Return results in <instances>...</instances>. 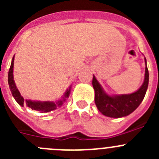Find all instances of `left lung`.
<instances>
[{"instance_id": "1", "label": "left lung", "mask_w": 159, "mask_h": 159, "mask_svg": "<svg viewBox=\"0 0 159 159\" xmlns=\"http://www.w3.org/2000/svg\"><path fill=\"white\" fill-rule=\"evenodd\" d=\"M145 59V75L142 86L130 94L109 95L105 92L93 75L92 86L95 91V102L98 110L105 116L121 118L129 116L139 106L147 92L149 84V72Z\"/></svg>"}]
</instances>
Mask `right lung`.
<instances>
[{
	"instance_id": "1",
	"label": "right lung",
	"mask_w": 159,
	"mask_h": 159,
	"mask_svg": "<svg viewBox=\"0 0 159 159\" xmlns=\"http://www.w3.org/2000/svg\"><path fill=\"white\" fill-rule=\"evenodd\" d=\"M15 57V56H14ZM14 57L12 59V63H11L10 68L8 71V82L9 85V88L12 92V95L15 100L17 102L20 106L24 107L27 106L32 110L38 111L41 112V113H47L50 112L52 111H54L57 109V107H60L63 105L64 102L66 101V99L68 98L71 93V86L69 88L66 90L64 92V95L60 99H58L57 101H36V100H31V99H25L23 98L20 93L19 90L17 89L14 81L13 78V67H14Z\"/></svg>"
}]
</instances>
